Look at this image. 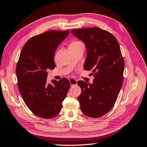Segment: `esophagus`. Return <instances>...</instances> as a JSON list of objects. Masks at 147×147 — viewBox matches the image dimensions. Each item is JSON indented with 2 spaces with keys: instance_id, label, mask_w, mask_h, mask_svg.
Listing matches in <instances>:
<instances>
[{
  "instance_id": "34e87169",
  "label": "esophagus",
  "mask_w": 147,
  "mask_h": 147,
  "mask_svg": "<svg viewBox=\"0 0 147 147\" xmlns=\"http://www.w3.org/2000/svg\"><path fill=\"white\" fill-rule=\"evenodd\" d=\"M69 81L70 82V84L71 86H74V85H76L77 84V81L75 80L74 78H70L69 79Z\"/></svg>"
}]
</instances>
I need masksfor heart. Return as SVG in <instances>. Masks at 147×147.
I'll use <instances>...</instances> for the list:
<instances>
[{"label":"heart","mask_w":147,"mask_h":147,"mask_svg":"<svg viewBox=\"0 0 147 147\" xmlns=\"http://www.w3.org/2000/svg\"><path fill=\"white\" fill-rule=\"evenodd\" d=\"M80 47H84V45L82 43V41L80 40H74L69 43V48L73 49V48H77Z\"/></svg>","instance_id":"1"}]
</instances>
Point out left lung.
Listing matches in <instances>:
<instances>
[{
  "label": "left lung",
  "instance_id": "1",
  "mask_svg": "<svg viewBox=\"0 0 147 147\" xmlns=\"http://www.w3.org/2000/svg\"><path fill=\"white\" fill-rule=\"evenodd\" d=\"M71 32L85 43L84 68L92 70L94 76L92 84L77 82L81 89L78 97L81 110L90 117L98 118L114 107L122 85L124 60L119 44L112 33L98 27L73 29Z\"/></svg>",
  "mask_w": 147,
  "mask_h": 147
}]
</instances>
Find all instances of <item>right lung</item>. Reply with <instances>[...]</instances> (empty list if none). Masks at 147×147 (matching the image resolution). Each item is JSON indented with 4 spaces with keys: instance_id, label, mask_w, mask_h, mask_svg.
<instances>
[{
    "instance_id": "right-lung-1",
    "label": "right lung",
    "mask_w": 147,
    "mask_h": 147,
    "mask_svg": "<svg viewBox=\"0 0 147 147\" xmlns=\"http://www.w3.org/2000/svg\"><path fill=\"white\" fill-rule=\"evenodd\" d=\"M69 33V30L45 32L30 38L21 51L16 67L18 88L28 108L39 117L57 115L69 89L65 78L47 84L48 70L55 67V51Z\"/></svg>"
}]
</instances>
